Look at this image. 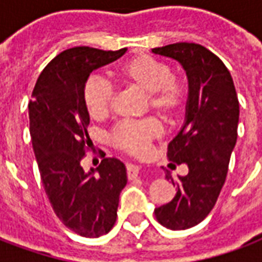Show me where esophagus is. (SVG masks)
Returning a JSON list of instances; mask_svg holds the SVG:
<instances>
[{"label":"esophagus","mask_w":262,"mask_h":262,"mask_svg":"<svg viewBox=\"0 0 262 262\" xmlns=\"http://www.w3.org/2000/svg\"><path fill=\"white\" fill-rule=\"evenodd\" d=\"M126 172L129 178H135L139 174V167L135 164H126Z\"/></svg>","instance_id":"34e87169"}]
</instances>
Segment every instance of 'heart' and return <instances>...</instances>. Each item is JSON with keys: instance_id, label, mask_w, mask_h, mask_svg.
<instances>
[{"instance_id": "obj_1", "label": "heart", "mask_w": 262, "mask_h": 262, "mask_svg": "<svg viewBox=\"0 0 262 262\" xmlns=\"http://www.w3.org/2000/svg\"><path fill=\"white\" fill-rule=\"evenodd\" d=\"M118 77L126 86L144 94L143 111H151L161 119L170 120L181 111L187 98L185 82L172 74L170 64L147 54H140L118 69ZM82 102L92 119H105L114 106L115 92L98 75H90L81 91ZM161 135V126L154 118L142 120H123L109 132V143L130 156L147 153L154 139Z\"/></svg>"}]
</instances>
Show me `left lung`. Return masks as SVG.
Here are the masks:
<instances>
[{
  "mask_svg": "<svg viewBox=\"0 0 262 262\" xmlns=\"http://www.w3.org/2000/svg\"><path fill=\"white\" fill-rule=\"evenodd\" d=\"M153 52L178 60L189 82L187 120L167 151L172 163L188 165V174L174 181L167 172L177 195L154 209L160 225L185 230L210 213L225 184L237 140L238 98L230 71L202 45L178 42Z\"/></svg>",
  "mask_w": 262,
  "mask_h": 262,
  "instance_id": "obj_1",
  "label": "left lung"
}]
</instances>
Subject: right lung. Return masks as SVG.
Returning <instances> with one entry per match:
<instances>
[{
    "label": "right lung",
    "instance_id": "1",
    "mask_svg": "<svg viewBox=\"0 0 262 262\" xmlns=\"http://www.w3.org/2000/svg\"><path fill=\"white\" fill-rule=\"evenodd\" d=\"M125 52L67 49L43 69L29 101L32 144L45 192L63 225L90 238L106 234L115 226L127 180L123 163L105 154L97 170L82 168L90 146V115L81 91L92 70Z\"/></svg>",
    "mask_w": 262,
    "mask_h": 262
}]
</instances>
